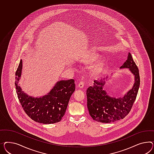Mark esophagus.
Returning <instances> with one entry per match:
<instances>
[{
	"mask_svg": "<svg viewBox=\"0 0 154 154\" xmlns=\"http://www.w3.org/2000/svg\"><path fill=\"white\" fill-rule=\"evenodd\" d=\"M78 87L79 88H82L84 87V82L83 81H81L79 85H78Z\"/></svg>",
	"mask_w": 154,
	"mask_h": 154,
	"instance_id": "obj_1",
	"label": "esophagus"
}]
</instances>
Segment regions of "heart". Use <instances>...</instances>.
Masks as SVG:
<instances>
[{"label": "heart", "mask_w": 154, "mask_h": 154, "mask_svg": "<svg viewBox=\"0 0 154 154\" xmlns=\"http://www.w3.org/2000/svg\"><path fill=\"white\" fill-rule=\"evenodd\" d=\"M98 58V56L95 54H90L88 55L84 59L83 62L86 63H90L95 61ZM104 62L103 60H99V62L96 63L95 64L92 65L90 69L92 73H97L102 70L104 66Z\"/></svg>", "instance_id": "b5f03b06"}]
</instances>
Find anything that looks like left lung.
I'll use <instances>...</instances> for the list:
<instances>
[{
	"instance_id": "1",
	"label": "left lung",
	"mask_w": 154,
	"mask_h": 154,
	"mask_svg": "<svg viewBox=\"0 0 154 154\" xmlns=\"http://www.w3.org/2000/svg\"><path fill=\"white\" fill-rule=\"evenodd\" d=\"M120 68H129L134 76L133 87L125 95L118 98L109 96L103 88L105 79L94 81V86H90L86 91L88 110L94 121L106 123L114 122L123 119L131 110L137 97L140 78L139 70L130 53Z\"/></svg>"
}]
</instances>
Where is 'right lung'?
<instances>
[{
    "mask_svg": "<svg viewBox=\"0 0 154 154\" xmlns=\"http://www.w3.org/2000/svg\"><path fill=\"white\" fill-rule=\"evenodd\" d=\"M22 69L21 59L16 72L15 86L18 100L27 115L33 121L43 124H53L61 121L75 91L74 79L58 81L47 95L33 97L23 91L18 84Z\"/></svg>",
    "mask_w": 154,
    "mask_h": 154,
    "instance_id": "right-lung-1",
    "label": "right lung"
}]
</instances>
